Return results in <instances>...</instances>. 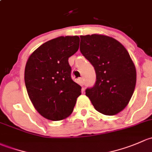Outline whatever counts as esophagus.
Returning <instances> with one entry per match:
<instances>
[{"instance_id":"esophagus-1","label":"esophagus","mask_w":152,"mask_h":152,"mask_svg":"<svg viewBox=\"0 0 152 152\" xmlns=\"http://www.w3.org/2000/svg\"><path fill=\"white\" fill-rule=\"evenodd\" d=\"M78 82H79V84L81 86H83L84 81L83 78H79V79H78Z\"/></svg>"}]
</instances>
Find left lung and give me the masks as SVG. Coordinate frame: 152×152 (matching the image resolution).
<instances>
[{"instance_id":"left-lung-1","label":"left lung","mask_w":152,"mask_h":152,"mask_svg":"<svg viewBox=\"0 0 152 152\" xmlns=\"http://www.w3.org/2000/svg\"><path fill=\"white\" fill-rule=\"evenodd\" d=\"M80 50L94 67L96 80L86 95L98 112L113 115L125 108L136 84V69L126 48L112 37L80 36Z\"/></svg>"}]
</instances>
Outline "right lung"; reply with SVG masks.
<instances>
[{"mask_svg":"<svg viewBox=\"0 0 152 152\" xmlns=\"http://www.w3.org/2000/svg\"><path fill=\"white\" fill-rule=\"evenodd\" d=\"M79 37H60L45 42L29 56L25 83L40 115L60 121L71 115L81 86L72 80L68 59L78 50Z\"/></svg>","mask_w":152,"mask_h":152,"instance_id":"right-lung-1","label":"right lung"}]
</instances>
